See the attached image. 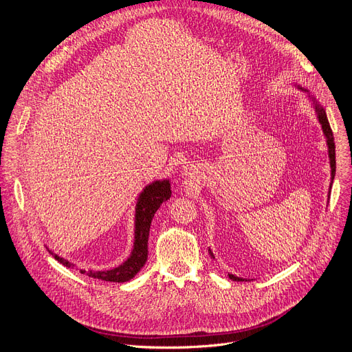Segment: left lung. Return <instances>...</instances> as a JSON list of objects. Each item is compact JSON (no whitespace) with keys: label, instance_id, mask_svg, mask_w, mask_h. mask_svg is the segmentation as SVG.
<instances>
[{"label":"left lung","instance_id":"1","mask_svg":"<svg viewBox=\"0 0 352 352\" xmlns=\"http://www.w3.org/2000/svg\"><path fill=\"white\" fill-rule=\"evenodd\" d=\"M315 111H316L318 118H319V121H320V124H322L323 132H324V135H326V138H327V144H329V157H330V166H331V182H333V179H334V174H336V146H334V136H333V131H331V128H330V124H329V121H327V117H326L324 110H323L319 104H316V106H315ZM228 277H230L231 280H234V281H243V278H241V277H235L234 274H228ZM245 281H246V280H245Z\"/></svg>","mask_w":352,"mask_h":352}]
</instances>
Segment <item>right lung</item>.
<instances>
[{"label":"right lung","instance_id":"right-lung-1","mask_svg":"<svg viewBox=\"0 0 352 352\" xmlns=\"http://www.w3.org/2000/svg\"><path fill=\"white\" fill-rule=\"evenodd\" d=\"M171 196L170 182L168 181H156L146 186V189L140 193L139 202L136 206V226H135V246L132 255L128 258L125 263L121 266L109 270V272H86L82 270V274H87L89 277H94L104 281L113 283H125L135 277V274L144 266L147 261V239L150 224L155 217V213L160 208V205ZM54 258L67 267H71V263L64 261L63 258L54 255Z\"/></svg>","mask_w":352,"mask_h":352}]
</instances>
